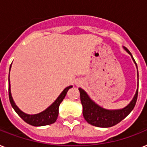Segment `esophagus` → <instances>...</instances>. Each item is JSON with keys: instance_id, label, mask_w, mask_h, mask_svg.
Wrapping results in <instances>:
<instances>
[{"instance_id": "34e87169", "label": "esophagus", "mask_w": 147, "mask_h": 147, "mask_svg": "<svg viewBox=\"0 0 147 147\" xmlns=\"http://www.w3.org/2000/svg\"><path fill=\"white\" fill-rule=\"evenodd\" d=\"M76 85H80V83H76Z\"/></svg>"}]
</instances>
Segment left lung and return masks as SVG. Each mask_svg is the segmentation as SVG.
<instances>
[{"instance_id": "1", "label": "left lung", "mask_w": 147, "mask_h": 147, "mask_svg": "<svg viewBox=\"0 0 147 147\" xmlns=\"http://www.w3.org/2000/svg\"><path fill=\"white\" fill-rule=\"evenodd\" d=\"M123 48L131 55V58L136 64L137 69V63L135 62L132 54L127 48L125 47ZM137 76H138V71H137ZM78 90L80 92V98L83 107L82 113L84 118L88 123L98 127H111L120 123L132 111L136 105L137 95H138V88H137L133 100L127 106H126L122 109L107 110L100 107L96 103L94 102L88 95L87 93L81 88H79Z\"/></svg>"}]
</instances>
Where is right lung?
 Wrapping results in <instances>:
<instances>
[{
  "instance_id": "right-lung-1",
  "label": "right lung",
  "mask_w": 147,
  "mask_h": 147,
  "mask_svg": "<svg viewBox=\"0 0 147 147\" xmlns=\"http://www.w3.org/2000/svg\"><path fill=\"white\" fill-rule=\"evenodd\" d=\"M11 68V65L10 66V70ZM9 99H10V102L13 108L14 111L17 112V114L24 120L26 123H29L32 126H35V127H40V126H46L49 125L52 123H55V121L57 120L58 115H59V107L63 99L65 98V95L67 94V92L69 91V88H72L71 85L69 87L65 88L59 96L58 97L57 99L49 106L47 107V109L43 111L40 112L39 114H27L24 113L22 111L18 108L17 105H15L14 101L13 100L12 95H11V92H10V71H9Z\"/></svg>"
}]
</instances>
